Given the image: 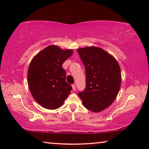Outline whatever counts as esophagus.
<instances>
[{
  "label": "esophagus",
  "mask_w": 149,
  "mask_h": 149,
  "mask_svg": "<svg viewBox=\"0 0 149 149\" xmlns=\"http://www.w3.org/2000/svg\"><path fill=\"white\" fill-rule=\"evenodd\" d=\"M72 89H73V90L75 91V84H73V85H72Z\"/></svg>",
  "instance_id": "1"
}]
</instances>
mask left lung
I'll return each mask as SVG.
<instances>
[{"label":"left lung","instance_id":"8db88e82","mask_svg":"<svg viewBox=\"0 0 149 149\" xmlns=\"http://www.w3.org/2000/svg\"><path fill=\"white\" fill-rule=\"evenodd\" d=\"M77 52L86 74V87L78 95L87 109L99 112L110 106L118 94L122 81L120 65L101 48H80Z\"/></svg>","mask_w":149,"mask_h":149}]
</instances>
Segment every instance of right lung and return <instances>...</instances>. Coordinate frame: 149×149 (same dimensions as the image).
Segmentation results:
<instances>
[{"instance_id": "obj_1", "label": "right lung", "mask_w": 149, "mask_h": 149, "mask_svg": "<svg viewBox=\"0 0 149 149\" xmlns=\"http://www.w3.org/2000/svg\"><path fill=\"white\" fill-rule=\"evenodd\" d=\"M72 54L71 49L62 50L52 45L40 51L30 62L27 84L33 97L43 108H60L71 92L62 64Z\"/></svg>"}]
</instances>
